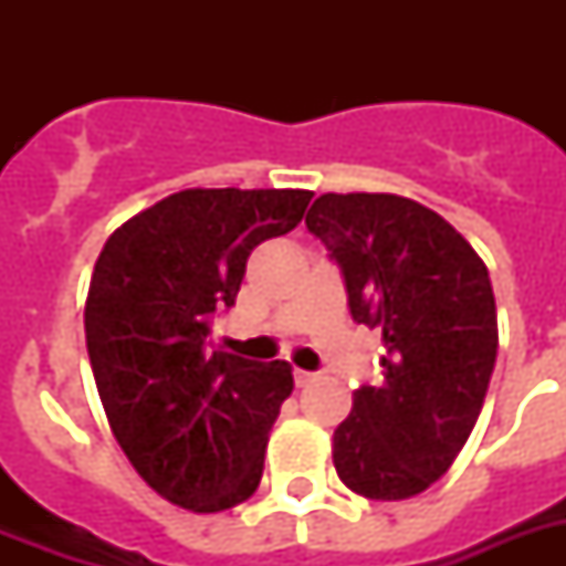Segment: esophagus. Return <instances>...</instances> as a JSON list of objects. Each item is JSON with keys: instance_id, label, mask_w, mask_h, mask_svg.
I'll use <instances>...</instances> for the list:
<instances>
[{"instance_id": "34e87169", "label": "esophagus", "mask_w": 566, "mask_h": 566, "mask_svg": "<svg viewBox=\"0 0 566 566\" xmlns=\"http://www.w3.org/2000/svg\"><path fill=\"white\" fill-rule=\"evenodd\" d=\"M314 373H308V370H293V381H296V387H308L311 381H314Z\"/></svg>"}]
</instances>
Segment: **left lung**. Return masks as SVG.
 Wrapping results in <instances>:
<instances>
[{"instance_id":"1","label":"left lung","mask_w":566,"mask_h":566,"mask_svg":"<svg viewBox=\"0 0 566 566\" xmlns=\"http://www.w3.org/2000/svg\"><path fill=\"white\" fill-rule=\"evenodd\" d=\"M305 226L340 266L355 323L385 340V381L353 394L335 470L367 500H411L482 413L500 346L488 266L440 213L396 193H323Z\"/></svg>"}]
</instances>
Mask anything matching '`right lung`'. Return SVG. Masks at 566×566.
Returning a JSON list of instances; mask_svg holds the SVG:
<instances>
[{
	"mask_svg": "<svg viewBox=\"0 0 566 566\" xmlns=\"http://www.w3.org/2000/svg\"><path fill=\"white\" fill-rule=\"evenodd\" d=\"M311 190L190 188L123 222L84 302L93 378L114 438L172 505L213 514L258 491L287 361L208 353L249 252L296 229Z\"/></svg>",
	"mask_w": 566,
	"mask_h": 566,
	"instance_id": "obj_1",
	"label": "right lung"
}]
</instances>
